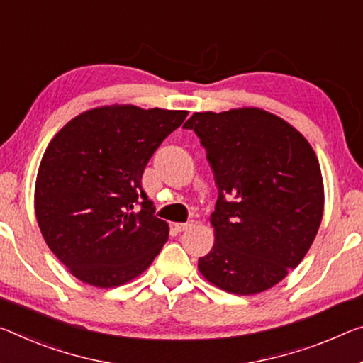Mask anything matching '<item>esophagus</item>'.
<instances>
[{
	"mask_svg": "<svg viewBox=\"0 0 363 363\" xmlns=\"http://www.w3.org/2000/svg\"><path fill=\"white\" fill-rule=\"evenodd\" d=\"M195 226L194 221H189V223H177L176 224V229L179 233H184V231H189V229H192Z\"/></svg>",
	"mask_w": 363,
	"mask_h": 363,
	"instance_id": "esophagus-1",
	"label": "esophagus"
}]
</instances>
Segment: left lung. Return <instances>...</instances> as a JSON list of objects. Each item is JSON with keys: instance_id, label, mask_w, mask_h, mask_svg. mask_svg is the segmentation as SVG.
I'll use <instances>...</instances> for the list:
<instances>
[{"instance_id": "1", "label": "left lung", "mask_w": 363, "mask_h": 363, "mask_svg": "<svg viewBox=\"0 0 363 363\" xmlns=\"http://www.w3.org/2000/svg\"><path fill=\"white\" fill-rule=\"evenodd\" d=\"M184 128L202 142L218 187L215 244L199 272L238 296L276 286L307 255L323 218L312 145L287 121L254 106L194 113Z\"/></svg>"}]
</instances>
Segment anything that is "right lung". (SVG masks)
Returning a JSON list of instances; mask_svg holds the SVG:
<instances>
[{
  "mask_svg": "<svg viewBox=\"0 0 363 363\" xmlns=\"http://www.w3.org/2000/svg\"><path fill=\"white\" fill-rule=\"evenodd\" d=\"M182 109L91 108L48 143L35 181V216L45 242L85 284L116 287L150 267L168 240L142 191L143 169L187 118Z\"/></svg>",
  "mask_w": 363,
  "mask_h": 363,
  "instance_id": "add662e5",
  "label": "right lung"
}]
</instances>
